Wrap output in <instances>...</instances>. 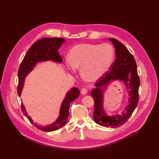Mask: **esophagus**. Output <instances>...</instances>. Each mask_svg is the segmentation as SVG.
<instances>
[{"label":"esophagus","mask_w":159,"mask_h":159,"mask_svg":"<svg viewBox=\"0 0 159 159\" xmlns=\"http://www.w3.org/2000/svg\"><path fill=\"white\" fill-rule=\"evenodd\" d=\"M87 93H88V90L86 89L85 88H83V89H81V93L82 95H85Z\"/></svg>","instance_id":"1"}]
</instances>
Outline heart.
Instances as JSON below:
<instances>
[{
  "instance_id": "heart-1",
  "label": "heart",
  "mask_w": 159,
  "mask_h": 159,
  "mask_svg": "<svg viewBox=\"0 0 159 159\" xmlns=\"http://www.w3.org/2000/svg\"><path fill=\"white\" fill-rule=\"evenodd\" d=\"M114 60V48L107 43L77 44L68 54L70 66L75 70L80 69L81 78L89 82L98 81L106 74Z\"/></svg>"
}]
</instances>
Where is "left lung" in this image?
I'll return each instance as SVG.
<instances>
[{
    "mask_svg": "<svg viewBox=\"0 0 159 159\" xmlns=\"http://www.w3.org/2000/svg\"><path fill=\"white\" fill-rule=\"evenodd\" d=\"M115 48L116 58L108 71L95 82V88L91 91V95L94 99V121L101 126L115 128L122 125L132 115L139 103V88L140 80L133 56L121 42L115 38H109ZM121 80L129 90V98L128 106L121 115L109 116L103 109V93L111 81Z\"/></svg>",
    "mask_w": 159,
    "mask_h": 159,
    "instance_id": "1",
    "label": "left lung"
}]
</instances>
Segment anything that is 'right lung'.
Wrapping results in <instances>:
<instances>
[{
    "label": "right lung",
    "instance_id": "obj_1",
    "mask_svg": "<svg viewBox=\"0 0 159 159\" xmlns=\"http://www.w3.org/2000/svg\"><path fill=\"white\" fill-rule=\"evenodd\" d=\"M64 42L65 39L62 38H44L36 41L32 45L24 57L18 69L17 91L19 97H20L26 75L34 69L37 63L48 60L61 63L62 58L59 54L58 49ZM79 95L80 90L75 87L71 88L67 93L66 98L61 105L58 118L54 123L49 125L48 126L43 127L34 123L32 118L28 115L23 103L21 104V109L24 115L37 129L46 132L54 131L63 127L68 121L70 103L78 98Z\"/></svg>",
    "mask_w": 159,
    "mask_h": 159
}]
</instances>
